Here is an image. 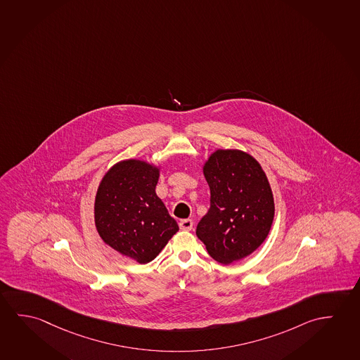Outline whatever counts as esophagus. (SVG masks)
<instances>
[{
  "label": "esophagus",
  "mask_w": 360,
  "mask_h": 360,
  "mask_svg": "<svg viewBox=\"0 0 360 360\" xmlns=\"http://www.w3.org/2000/svg\"><path fill=\"white\" fill-rule=\"evenodd\" d=\"M179 226L184 231H190L193 226H194V221L191 220V219H184V220H180V223H179Z\"/></svg>",
  "instance_id": "obj_1"
}]
</instances>
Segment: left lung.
<instances>
[{"instance_id": "1", "label": "left lung", "mask_w": 360, "mask_h": 360, "mask_svg": "<svg viewBox=\"0 0 360 360\" xmlns=\"http://www.w3.org/2000/svg\"><path fill=\"white\" fill-rule=\"evenodd\" d=\"M210 209L196 235L219 263H234L257 250L274 220V196L255 158L236 148H217L202 165Z\"/></svg>"}]
</instances>
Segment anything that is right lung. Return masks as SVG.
<instances>
[{
	"mask_svg": "<svg viewBox=\"0 0 360 360\" xmlns=\"http://www.w3.org/2000/svg\"><path fill=\"white\" fill-rule=\"evenodd\" d=\"M160 165L129 159L105 172L94 205L95 226L103 243L139 264L150 263L179 231L156 195Z\"/></svg>",
	"mask_w": 360,
	"mask_h": 360,
	"instance_id": "add662e5",
	"label": "right lung"
}]
</instances>
